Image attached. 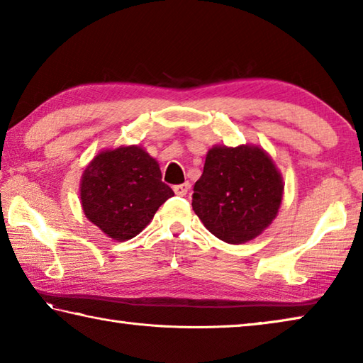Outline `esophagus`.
<instances>
[{
	"mask_svg": "<svg viewBox=\"0 0 363 363\" xmlns=\"http://www.w3.org/2000/svg\"><path fill=\"white\" fill-rule=\"evenodd\" d=\"M189 189H190V186H189V182H184V184H177V186H174V187H173V190H174V194H176V195H179V196H184V195H187V192H189Z\"/></svg>",
	"mask_w": 363,
	"mask_h": 363,
	"instance_id": "1",
	"label": "esophagus"
}]
</instances>
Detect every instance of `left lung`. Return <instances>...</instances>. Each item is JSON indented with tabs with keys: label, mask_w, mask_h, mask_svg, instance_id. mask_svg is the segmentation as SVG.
I'll return each mask as SVG.
<instances>
[{
	"label": "left lung",
	"mask_w": 363,
	"mask_h": 363,
	"mask_svg": "<svg viewBox=\"0 0 363 363\" xmlns=\"http://www.w3.org/2000/svg\"><path fill=\"white\" fill-rule=\"evenodd\" d=\"M284 179L256 145H214L195 182L192 208L219 240L240 245L256 238L277 216Z\"/></svg>",
	"instance_id": "8db88e82"
}]
</instances>
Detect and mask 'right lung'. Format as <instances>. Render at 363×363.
<instances>
[{
	"instance_id": "right-lung-1",
	"label": "right lung",
	"mask_w": 363,
	"mask_h": 363,
	"mask_svg": "<svg viewBox=\"0 0 363 363\" xmlns=\"http://www.w3.org/2000/svg\"><path fill=\"white\" fill-rule=\"evenodd\" d=\"M173 195L157 160L139 145L101 152L86 167L79 186L86 218L120 242L136 237Z\"/></svg>"
}]
</instances>
